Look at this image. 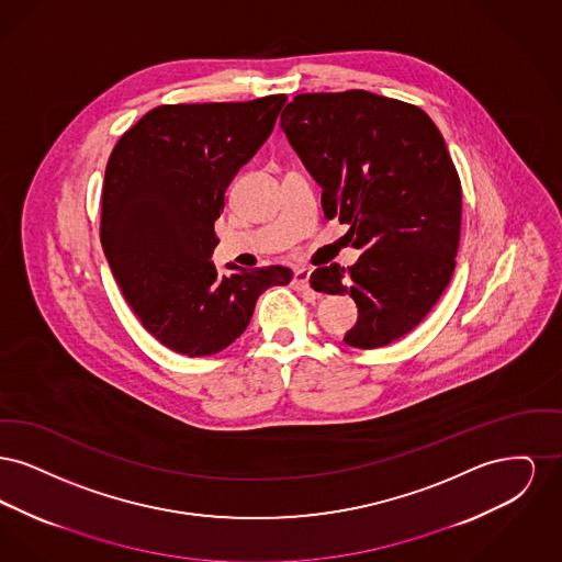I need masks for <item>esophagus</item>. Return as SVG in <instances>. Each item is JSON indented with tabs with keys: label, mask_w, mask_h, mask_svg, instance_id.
I'll list each match as a JSON object with an SVG mask.
<instances>
[{
	"label": "esophagus",
	"mask_w": 562,
	"mask_h": 562,
	"mask_svg": "<svg viewBox=\"0 0 562 562\" xmlns=\"http://www.w3.org/2000/svg\"><path fill=\"white\" fill-rule=\"evenodd\" d=\"M310 276H312L310 269H296L293 273L294 289L296 291H312L310 289Z\"/></svg>",
	"instance_id": "esophagus-1"
}]
</instances>
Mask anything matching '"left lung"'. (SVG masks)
<instances>
[{
	"label": "left lung",
	"instance_id": "left-lung-1",
	"mask_svg": "<svg viewBox=\"0 0 562 562\" xmlns=\"http://www.w3.org/2000/svg\"><path fill=\"white\" fill-rule=\"evenodd\" d=\"M280 126L322 188L324 216L362 250L351 268L316 269L314 291L356 301L351 348L401 339L453 276L461 183L442 134L426 111L367 90L296 94Z\"/></svg>",
	"mask_w": 562,
	"mask_h": 562
}]
</instances>
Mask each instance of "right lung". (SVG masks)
<instances>
[{"instance_id": "right-lung-1", "label": "right lung", "mask_w": 562, "mask_h": 562, "mask_svg": "<svg viewBox=\"0 0 562 562\" xmlns=\"http://www.w3.org/2000/svg\"><path fill=\"white\" fill-rule=\"evenodd\" d=\"M286 103L160 105L122 134L105 168L101 244L140 324L189 358L232 346L259 294L284 286L282 266L218 273L211 261L225 189L268 140Z\"/></svg>"}]
</instances>
